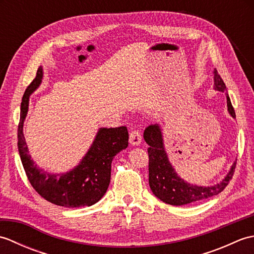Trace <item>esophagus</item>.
I'll list each match as a JSON object with an SVG mask.
<instances>
[{
    "label": "esophagus",
    "mask_w": 254,
    "mask_h": 254,
    "mask_svg": "<svg viewBox=\"0 0 254 254\" xmlns=\"http://www.w3.org/2000/svg\"><path fill=\"white\" fill-rule=\"evenodd\" d=\"M142 142V136L141 133L138 131H132L130 133V143L133 145V146H138Z\"/></svg>",
    "instance_id": "obj_1"
}]
</instances>
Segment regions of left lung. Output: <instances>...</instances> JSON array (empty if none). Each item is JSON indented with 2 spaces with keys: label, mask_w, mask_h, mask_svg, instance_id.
<instances>
[{
  "label": "left lung",
  "mask_w": 254,
  "mask_h": 254,
  "mask_svg": "<svg viewBox=\"0 0 254 254\" xmlns=\"http://www.w3.org/2000/svg\"><path fill=\"white\" fill-rule=\"evenodd\" d=\"M214 89L225 93L229 115L236 119V113L231 105L227 88L216 68L214 69ZM144 139L149 145L147 152L149 157L148 182L150 190L156 197L164 203L181 206V205L204 201L222 192L234 176L236 161H234L228 174L219 183L208 187L192 185L183 180L171 165L165 148L163 128L160 126L154 124L146 127V130L144 131Z\"/></svg>",
  "instance_id": "1"
}]
</instances>
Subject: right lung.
<instances>
[{
  "mask_svg": "<svg viewBox=\"0 0 254 254\" xmlns=\"http://www.w3.org/2000/svg\"><path fill=\"white\" fill-rule=\"evenodd\" d=\"M44 68L39 66L36 78L27 87L21 99L18 124V152L28 180L47 201L64 207L91 206L105 195L111 177V163L115 156L128 145L126 127H100L87 153L73 169L61 174H50L35 164L24 136V122L28 113L29 97L39 87Z\"/></svg>",
  "mask_w": 254,
  "mask_h": 254,
  "instance_id": "obj_1",
  "label": "right lung"
}]
</instances>
